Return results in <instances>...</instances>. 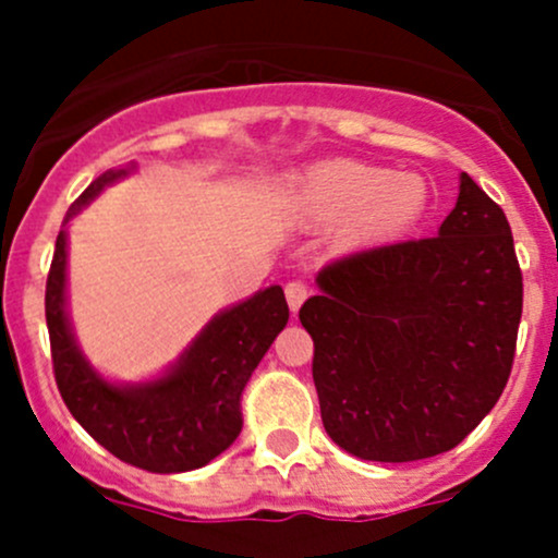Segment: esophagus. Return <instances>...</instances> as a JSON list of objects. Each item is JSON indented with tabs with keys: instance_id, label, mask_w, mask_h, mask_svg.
Instances as JSON below:
<instances>
[{
	"instance_id": "34e87169",
	"label": "esophagus",
	"mask_w": 558,
	"mask_h": 558,
	"mask_svg": "<svg viewBox=\"0 0 558 558\" xmlns=\"http://www.w3.org/2000/svg\"><path fill=\"white\" fill-rule=\"evenodd\" d=\"M283 291H286V300H289L291 313L300 311L302 302H305L307 294H311V289H307V283H302V280H289Z\"/></svg>"
}]
</instances>
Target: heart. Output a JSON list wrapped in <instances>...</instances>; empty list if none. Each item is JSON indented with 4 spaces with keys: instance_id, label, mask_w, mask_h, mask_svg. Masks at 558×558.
Segmentation results:
<instances>
[{
    "instance_id": "b5f03b06",
    "label": "heart",
    "mask_w": 558,
    "mask_h": 558,
    "mask_svg": "<svg viewBox=\"0 0 558 558\" xmlns=\"http://www.w3.org/2000/svg\"><path fill=\"white\" fill-rule=\"evenodd\" d=\"M307 207L326 221L348 218L359 243L402 238L424 218L429 205L426 183L415 174H393L362 161H326L302 185Z\"/></svg>"
}]
</instances>
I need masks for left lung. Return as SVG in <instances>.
I'll return each mask as SVG.
<instances>
[{
	"instance_id": "8db88e82",
	"label": "left lung",
	"mask_w": 558,
	"mask_h": 558,
	"mask_svg": "<svg viewBox=\"0 0 558 558\" xmlns=\"http://www.w3.org/2000/svg\"><path fill=\"white\" fill-rule=\"evenodd\" d=\"M300 320L331 440L367 461L459 446L513 369L523 278L502 207L461 174L440 234L326 264Z\"/></svg>"
}]
</instances>
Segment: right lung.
<instances>
[{"instance_id":"obj_1","label":"right lung","mask_w":558,"mask_h":558,"mask_svg":"<svg viewBox=\"0 0 558 558\" xmlns=\"http://www.w3.org/2000/svg\"><path fill=\"white\" fill-rule=\"evenodd\" d=\"M121 174L105 172L94 180L70 216ZM64 267L66 238L59 232L45 283V320L56 386L77 424L112 456L148 472H189L227 451L243 429L240 393L289 320L283 289L269 286L210 320L161 380L118 388L88 367L72 340L64 315Z\"/></svg>"}]
</instances>
